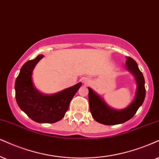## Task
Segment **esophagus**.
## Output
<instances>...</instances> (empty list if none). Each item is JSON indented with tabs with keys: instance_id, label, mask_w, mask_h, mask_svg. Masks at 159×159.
<instances>
[{
	"instance_id": "esophagus-1",
	"label": "esophagus",
	"mask_w": 159,
	"mask_h": 159,
	"mask_svg": "<svg viewBox=\"0 0 159 159\" xmlns=\"http://www.w3.org/2000/svg\"><path fill=\"white\" fill-rule=\"evenodd\" d=\"M83 83L85 84V85H89V84H91V80H90L89 78H84Z\"/></svg>"
}]
</instances>
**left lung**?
I'll use <instances>...</instances> for the list:
<instances>
[{
  "label": "left lung",
  "instance_id": "1",
  "mask_svg": "<svg viewBox=\"0 0 159 159\" xmlns=\"http://www.w3.org/2000/svg\"><path fill=\"white\" fill-rule=\"evenodd\" d=\"M125 66L127 70L134 75L136 83L134 99L125 108L121 110L112 108L93 89L88 88L90 111L92 116L97 122L105 125H114L124 123L134 116L137 110L144 102L146 93L144 76L134 59L127 57Z\"/></svg>",
  "mask_w": 159,
  "mask_h": 159
}]
</instances>
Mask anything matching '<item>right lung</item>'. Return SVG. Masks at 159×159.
<instances>
[{"mask_svg":"<svg viewBox=\"0 0 159 159\" xmlns=\"http://www.w3.org/2000/svg\"><path fill=\"white\" fill-rule=\"evenodd\" d=\"M43 57L40 54L22 66L15 81V98L17 105L25 114L38 123H54L63 118L72 98L82 83L53 94H45L35 88L33 70Z\"/></svg>","mask_w":159,"mask_h":159,"instance_id":"right-lung-1","label":"right lung"}]
</instances>
